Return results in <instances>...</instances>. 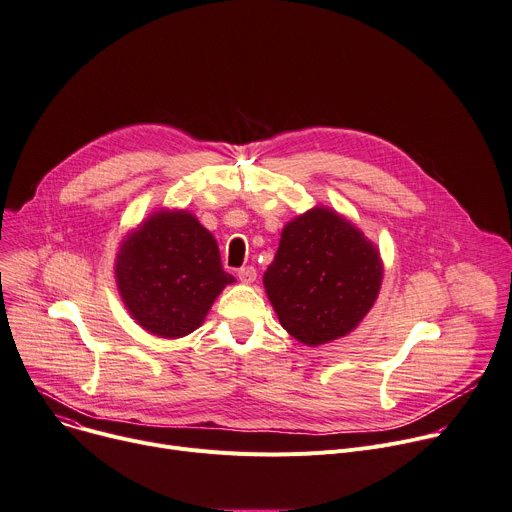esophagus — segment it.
I'll use <instances>...</instances> for the list:
<instances>
[{
  "label": "esophagus",
  "instance_id": "1",
  "mask_svg": "<svg viewBox=\"0 0 512 512\" xmlns=\"http://www.w3.org/2000/svg\"><path fill=\"white\" fill-rule=\"evenodd\" d=\"M238 279H240L242 283H246V285L254 283V281H256V268H254V266H242V268L238 270Z\"/></svg>",
  "mask_w": 512,
  "mask_h": 512
}]
</instances>
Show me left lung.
I'll use <instances>...</instances> for the list:
<instances>
[{
    "label": "left lung",
    "mask_w": 512,
    "mask_h": 512,
    "mask_svg": "<svg viewBox=\"0 0 512 512\" xmlns=\"http://www.w3.org/2000/svg\"><path fill=\"white\" fill-rule=\"evenodd\" d=\"M383 279L379 250L328 207H313L283 227L264 272L266 295L281 326L320 346L355 330L373 307Z\"/></svg>",
    "instance_id": "left-lung-1"
}]
</instances>
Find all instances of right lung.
I'll return each mask as SVG.
<instances>
[{"mask_svg": "<svg viewBox=\"0 0 512 512\" xmlns=\"http://www.w3.org/2000/svg\"><path fill=\"white\" fill-rule=\"evenodd\" d=\"M114 277L131 318L160 338L194 332L235 281L221 266L213 233L192 213L170 209L155 211L127 235Z\"/></svg>", "mask_w": 512, "mask_h": 512, "instance_id": "obj_1", "label": "right lung"}]
</instances>
